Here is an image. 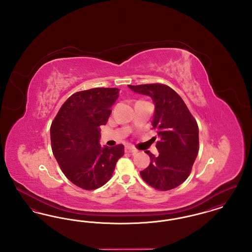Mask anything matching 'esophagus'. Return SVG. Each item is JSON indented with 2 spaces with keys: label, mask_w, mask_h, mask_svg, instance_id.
Segmentation results:
<instances>
[{
  "label": "esophagus",
  "mask_w": 252,
  "mask_h": 252,
  "mask_svg": "<svg viewBox=\"0 0 252 252\" xmlns=\"http://www.w3.org/2000/svg\"><path fill=\"white\" fill-rule=\"evenodd\" d=\"M126 152H128V153H137L138 150L135 149L134 147H132L130 145H128V146L126 147Z\"/></svg>",
  "instance_id": "esophagus-1"
}]
</instances>
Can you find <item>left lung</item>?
<instances>
[{
	"label": "left lung",
	"mask_w": 252,
	"mask_h": 252,
	"mask_svg": "<svg viewBox=\"0 0 252 252\" xmlns=\"http://www.w3.org/2000/svg\"><path fill=\"white\" fill-rule=\"evenodd\" d=\"M133 92L150 96L155 104L152 129L159 141L158 156L149 151L148 167L140 172L142 179L159 191H169L187 180L199 149L198 126L186 104L166 85H128Z\"/></svg>",
	"instance_id": "8db88e82"
}]
</instances>
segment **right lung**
<instances>
[{
    "label": "right lung",
    "instance_id": "add662e5",
    "mask_svg": "<svg viewBox=\"0 0 252 252\" xmlns=\"http://www.w3.org/2000/svg\"><path fill=\"white\" fill-rule=\"evenodd\" d=\"M117 88H94L70 96L52 122L53 154L61 171L84 190H95L111 179L116 162L124 156L123 144H99L111 107L119 97Z\"/></svg>",
    "mask_w": 252,
    "mask_h": 252
}]
</instances>
